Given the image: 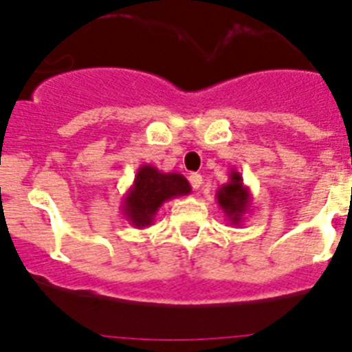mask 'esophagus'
Wrapping results in <instances>:
<instances>
[{
  "label": "esophagus",
  "mask_w": 352,
  "mask_h": 352,
  "mask_svg": "<svg viewBox=\"0 0 352 352\" xmlns=\"http://www.w3.org/2000/svg\"><path fill=\"white\" fill-rule=\"evenodd\" d=\"M188 179H190L192 188H195V190H199V188L203 186V176H201V174H197V173L190 174V176H188Z\"/></svg>",
  "instance_id": "esophagus-1"
}]
</instances>
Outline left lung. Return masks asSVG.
<instances>
[{
  "instance_id": "obj_1",
  "label": "left lung",
  "mask_w": 352,
  "mask_h": 352,
  "mask_svg": "<svg viewBox=\"0 0 352 352\" xmlns=\"http://www.w3.org/2000/svg\"><path fill=\"white\" fill-rule=\"evenodd\" d=\"M217 203L222 208L231 226H241L245 214L250 211L252 194L243 183L241 174L236 169L229 174V182L223 183L217 190Z\"/></svg>"
}]
</instances>
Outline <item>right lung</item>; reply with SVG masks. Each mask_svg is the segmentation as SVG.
Masks as SVG:
<instances>
[{
	"label": "right lung",
	"instance_id": "1",
	"mask_svg": "<svg viewBox=\"0 0 352 352\" xmlns=\"http://www.w3.org/2000/svg\"><path fill=\"white\" fill-rule=\"evenodd\" d=\"M190 192V183L183 174L162 173L157 167L144 164L139 167L132 186L121 199V213L125 214L130 226L138 229L149 227L162 204Z\"/></svg>",
	"mask_w": 352,
	"mask_h": 352
}]
</instances>
